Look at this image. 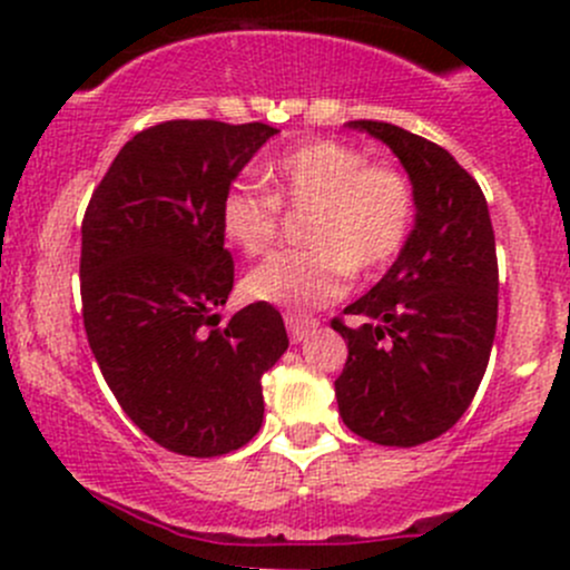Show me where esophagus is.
Returning a JSON list of instances; mask_svg holds the SVG:
<instances>
[{
	"label": "esophagus",
	"mask_w": 570,
	"mask_h": 570,
	"mask_svg": "<svg viewBox=\"0 0 570 570\" xmlns=\"http://www.w3.org/2000/svg\"><path fill=\"white\" fill-rule=\"evenodd\" d=\"M286 331H289V338L292 342H303V338L312 336L314 331H317L320 322L317 320H308V317H297V314H286Z\"/></svg>",
	"instance_id": "1"
}]
</instances>
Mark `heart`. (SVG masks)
<instances>
[{"mask_svg": "<svg viewBox=\"0 0 570 570\" xmlns=\"http://www.w3.org/2000/svg\"><path fill=\"white\" fill-rule=\"evenodd\" d=\"M273 195L234 181L220 195V232L245 256L273 248L281 206L312 209L303 239L312 248L286 250L250 269L245 292L258 303L317 312L344 295L350 275L375 273L402 250L413 223L407 178L386 163H370L342 140H312L269 163Z\"/></svg>", "mask_w": 570, "mask_h": 570, "instance_id": "1", "label": "heart"}]
</instances>
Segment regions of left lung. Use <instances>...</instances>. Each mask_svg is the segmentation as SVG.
Masks as SVG:
<instances>
[{
    "mask_svg": "<svg viewBox=\"0 0 570 570\" xmlns=\"http://www.w3.org/2000/svg\"><path fill=\"white\" fill-rule=\"evenodd\" d=\"M396 154L416 220L389 273L333 320L347 342L336 402L383 446L439 439L474 400L497 336L499 267L485 195L446 148L383 120H350Z\"/></svg>",
    "mask_w": 570,
    "mask_h": 570,
    "instance_id": "obj_1",
    "label": "left lung"
}]
</instances>
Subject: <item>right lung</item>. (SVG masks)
I'll use <instances>...</instances> for the list:
<instances>
[{
  "mask_svg": "<svg viewBox=\"0 0 570 570\" xmlns=\"http://www.w3.org/2000/svg\"><path fill=\"white\" fill-rule=\"evenodd\" d=\"M278 129L165 120L131 137L82 220V317L126 416L165 450L217 458L264 419L262 375L289 338L269 303L220 325L234 286L217 220L226 187Z\"/></svg>",
  "mask_w": 570,
  "mask_h": 570,
  "instance_id": "obj_1",
  "label": "right lung"
}]
</instances>
